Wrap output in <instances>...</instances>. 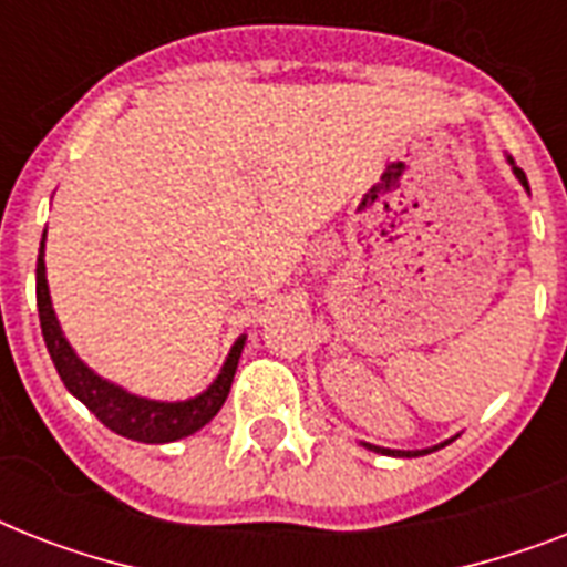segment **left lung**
Listing matches in <instances>:
<instances>
[{
  "label": "left lung",
  "mask_w": 567,
  "mask_h": 567,
  "mask_svg": "<svg viewBox=\"0 0 567 567\" xmlns=\"http://www.w3.org/2000/svg\"><path fill=\"white\" fill-rule=\"evenodd\" d=\"M506 162H509L512 173H515V179H518V182H520V185H524V190H527V194H529V182H527V173L520 171L518 164L512 162V155H506ZM450 441H453V439H447V441H441V444H435V447H423V450H391V447H377V444H368V441H362V447L373 450V453H382V456H400V458H414V456H426V453H432V450H439V447H447Z\"/></svg>",
  "instance_id": "8db88e82"
}]
</instances>
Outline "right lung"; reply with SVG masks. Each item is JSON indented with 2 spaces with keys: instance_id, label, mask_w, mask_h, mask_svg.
<instances>
[{
  "instance_id": "add662e5",
  "label": "right lung",
  "mask_w": 567,
  "mask_h": 567,
  "mask_svg": "<svg viewBox=\"0 0 567 567\" xmlns=\"http://www.w3.org/2000/svg\"><path fill=\"white\" fill-rule=\"evenodd\" d=\"M43 249H47V231H43L38 252V315L47 350L52 355V364H55L58 377L66 385V391L75 400H82L111 432H117L123 439L144 441V444H167V441L188 439L196 430H203L205 423L220 412L226 396H229L231 379H235V371H238V359L244 353L247 336H240L231 344L220 373L214 377V382L205 388L203 394L188 396V400H176V403L132 394L123 385L109 382V379L100 377L93 368H87L64 338V329L58 323L55 309H52V297H49L47 261H43L47 252Z\"/></svg>"
}]
</instances>
